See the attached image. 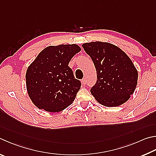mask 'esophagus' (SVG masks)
Returning a JSON list of instances; mask_svg holds the SVG:
<instances>
[{
	"instance_id": "1",
	"label": "esophagus",
	"mask_w": 156,
	"mask_h": 156,
	"mask_svg": "<svg viewBox=\"0 0 156 156\" xmlns=\"http://www.w3.org/2000/svg\"><path fill=\"white\" fill-rule=\"evenodd\" d=\"M82 83H83V84H87V79L83 78V80H82Z\"/></svg>"
}]
</instances>
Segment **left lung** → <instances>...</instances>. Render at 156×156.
Listing matches in <instances>:
<instances>
[{
	"label": "left lung",
	"instance_id": "1",
	"mask_svg": "<svg viewBox=\"0 0 156 156\" xmlns=\"http://www.w3.org/2000/svg\"><path fill=\"white\" fill-rule=\"evenodd\" d=\"M82 46L91 58L97 72L98 80L90 89L95 100L107 107L126 102L134 92L138 76L129 56L107 42H90Z\"/></svg>",
	"mask_w": 156,
	"mask_h": 156
}]
</instances>
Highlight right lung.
I'll return each mask as SVG.
<instances>
[{
    "instance_id": "obj_1",
    "label": "right lung",
    "mask_w": 156,
    "mask_h": 156,
    "mask_svg": "<svg viewBox=\"0 0 156 156\" xmlns=\"http://www.w3.org/2000/svg\"><path fill=\"white\" fill-rule=\"evenodd\" d=\"M81 48L76 44L46 48L26 73L28 94L39 109L58 112L74 101L81 83L74 78L69 61Z\"/></svg>"
}]
</instances>
